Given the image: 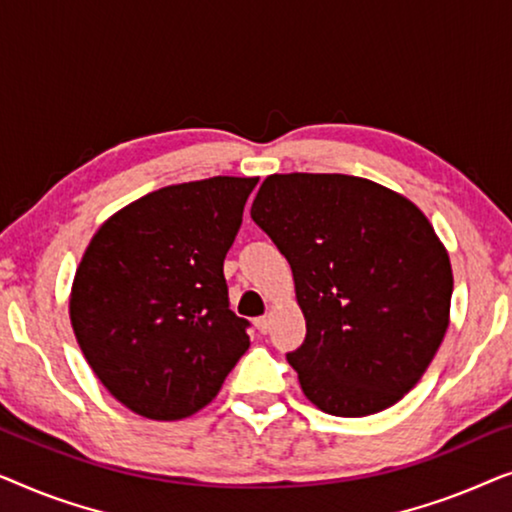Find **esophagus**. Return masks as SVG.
<instances>
[{"instance_id":"34e87169","label":"esophagus","mask_w":512,"mask_h":512,"mask_svg":"<svg viewBox=\"0 0 512 512\" xmlns=\"http://www.w3.org/2000/svg\"><path fill=\"white\" fill-rule=\"evenodd\" d=\"M254 326H256L261 333H268V331H270V317H258V319H254Z\"/></svg>"}]
</instances>
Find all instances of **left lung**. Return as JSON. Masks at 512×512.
I'll use <instances>...</instances> for the list:
<instances>
[{
    "instance_id": "1",
    "label": "left lung",
    "mask_w": 512,
    "mask_h": 512,
    "mask_svg": "<svg viewBox=\"0 0 512 512\" xmlns=\"http://www.w3.org/2000/svg\"><path fill=\"white\" fill-rule=\"evenodd\" d=\"M251 219L291 265L305 340L286 359L307 401L366 417L401 401L450 326L445 244L405 195L349 174H270Z\"/></svg>"
}]
</instances>
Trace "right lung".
Wrapping results in <instances>:
<instances>
[{
	"instance_id": "add662e5",
	"label": "right lung",
	"mask_w": 512,
	"mask_h": 512,
	"mask_svg": "<svg viewBox=\"0 0 512 512\" xmlns=\"http://www.w3.org/2000/svg\"><path fill=\"white\" fill-rule=\"evenodd\" d=\"M258 177L158 188L97 228L69 293L88 366L125 408L177 422L205 408L249 349L223 258Z\"/></svg>"
}]
</instances>
